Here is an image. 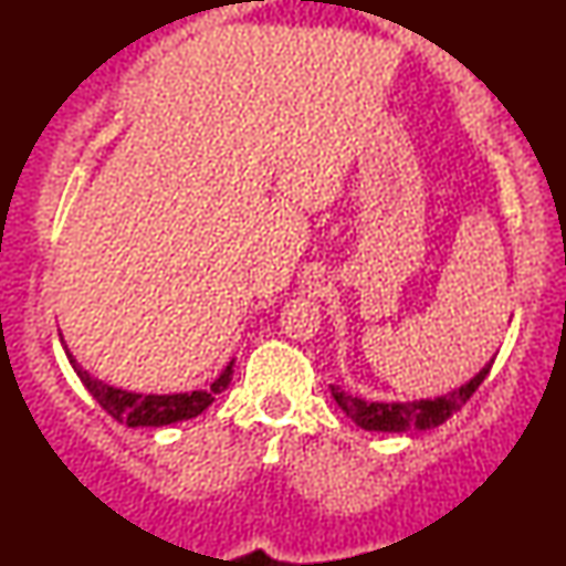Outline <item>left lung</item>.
<instances>
[{"instance_id":"8db88e82","label":"left lung","mask_w":566,"mask_h":566,"mask_svg":"<svg viewBox=\"0 0 566 566\" xmlns=\"http://www.w3.org/2000/svg\"><path fill=\"white\" fill-rule=\"evenodd\" d=\"M494 358L471 378L469 384H463L461 389H455L446 397L438 399H420V401H366L350 394L339 391V386H332L337 405L353 417L355 424H360L363 430L374 432H407V430H430L443 424L448 417L459 412V409L471 399V394L479 389V384L484 381L490 374Z\"/></svg>"}]
</instances>
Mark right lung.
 <instances>
[{
  "label": "right lung",
  "mask_w": 566,
  "mask_h": 566,
  "mask_svg": "<svg viewBox=\"0 0 566 566\" xmlns=\"http://www.w3.org/2000/svg\"><path fill=\"white\" fill-rule=\"evenodd\" d=\"M66 358L76 370V376L82 378V384L87 386V391L97 399V405L105 409L113 420H118L128 428H161V424L190 420V417H198L206 407H211L216 394H221L231 384V376H234V360L223 368V374L216 378L211 386H206L203 391H190V394H134L113 389L103 381H97L95 376H90L84 370L69 347L64 343Z\"/></svg>",
  "instance_id": "right-lung-1"
}]
</instances>
